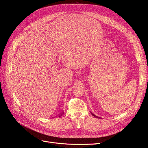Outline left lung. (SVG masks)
<instances>
[{
    "instance_id": "8db88e82",
    "label": "left lung",
    "mask_w": 148,
    "mask_h": 148,
    "mask_svg": "<svg viewBox=\"0 0 148 148\" xmlns=\"http://www.w3.org/2000/svg\"><path fill=\"white\" fill-rule=\"evenodd\" d=\"M91 114H92V116H94V117H95V118H100L99 117H98V116H96V115H95L94 114H93V113H91Z\"/></svg>"
}]
</instances>
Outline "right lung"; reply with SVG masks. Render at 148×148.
I'll list each match as a JSON object with an SVG mask.
<instances>
[{
	"label": "right lung",
	"instance_id": "add662e5",
	"mask_svg": "<svg viewBox=\"0 0 148 148\" xmlns=\"http://www.w3.org/2000/svg\"><path fill=\"white\" fill-rule=\"evenodd\" d=\"M62 114H63V113H62V114H60L59 115V117H60V116H62Z\"/></svg>",
	"mask_w": 148,
	"mask_h": 148
}]
</instances>
